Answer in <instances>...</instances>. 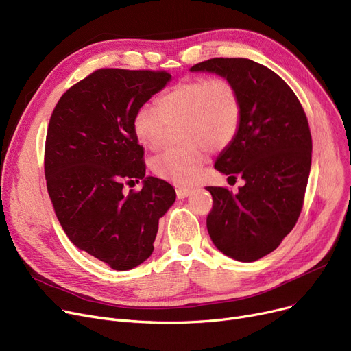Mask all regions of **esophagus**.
I'll return each mask as SVG.
<instances>
[{
    "label": "esophagus",
    "instance_id": "34e87169",
    "mask_svg": "<svg viewBox=\"0 0 351 351\" xmlns=\"http://www.w3.org/2000/svg\"><path fill=\"white\" fill-rule=\"evenodd\" d=\"M191 193H192V191H191V189H186V188H178V189H176V196H178V199H185V197H188Z\"/></svg>",
    "mask_w": 351,
    "mask_h": 351
}]
</instances>
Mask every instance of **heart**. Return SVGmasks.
I'll use <instances>...</instances> for the list:
<instances>
[{"mask_svg":"<svg viewBox=\"0 0 351 351\" xmlns=\"http://www.w3.org/2000/svg\"><path fill=\"white\" fill-rule=\"evenodd\" d=\"M241 101L234 86L222 78L183 81L162 94L156 106L142 105L132 128L138 142L149 151L163 143L166 123L182 121V147H172L152 160L156 176L179 186L195 183L209 147L219 151L236 136L241 125Z\"/></svg>","mask_w":351,"mask_h":351,"instance_id":"heart-1","label":"heart"}]
</instances>
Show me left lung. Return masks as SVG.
Returning a JSON list of instances; mask_svg holds the SVG:
<instances>
[{"mask_svg": "<svg viewBox=\"0 0 351 351\" xmlns=\"http://www.w3.org/2000/svg\"><path fill=\"white\" fill-rule=\"evenodd\" d=\"M192 72L229 81L241 101V125L215 169L245 185L236 195L208 186L213 208L206 226L213 245L239 262L278 247L302 212L311 166V135L302 104L271 69L246 58H213Z\"/></svg>", "mask_w": 351, "mask_h": 351, "instance_id": "8db88e82", "label": "left lung"}]
</instances>
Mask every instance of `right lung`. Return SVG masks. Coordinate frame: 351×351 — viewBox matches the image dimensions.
Returning a JSON list of instances; mask_svg holds the SVG:
<instances>
[{"instance_id": "right-lung-1", "label": "right lung", "mask_w": 351, "mask_h": 351, "mask_svg": "<svg viewBox=\"0 0 351 351\" xmlns=\"http://www.w3.org/2000/svg\"><path fill=\"white\" fill-rule=\"evenodd\" d=\"M172 80L165 71L98 69L71 86L49 119L47 189L60 223L80 250L114 270L154 252L159 219L175 204L168 182L145 176L136 110ZM143 180L139 193L123 183Z\"/></svg>"}]
</instances>
